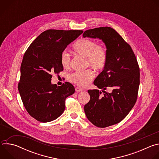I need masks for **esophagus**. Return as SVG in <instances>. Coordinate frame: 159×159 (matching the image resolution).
Masks as SVG:
<instances>
[{
  "mask_svg": "<svg viewBox=\"0 0 159 159\" xmlns=\"http://www.w3.org/2000/svg\"><path fill=\"white\" fill-rule=\"evenodd\" d=\"M75 91L76 92H82V91H83V89L77 87H75Z\"/></svg>",
  "mask_w": 159,
  "mask_h": 159,
  "instance_id": "esophagus-1",
  "label": "esophagus"
}]
</instances>
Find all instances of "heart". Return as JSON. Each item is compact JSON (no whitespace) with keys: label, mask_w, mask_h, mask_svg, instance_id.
<instances>
[{"label":"heart","mask_w":159,"mask_h":159,"mask_svg":"<svg viewBox=\"0 0 159 159\" xmlns=\"http://www.w3.org/2000/svg\"><path fill=\"white\" fill-rule=\"evenodd\" d=\"M72 50L75 53L85 58L86 66H90L96 70H101L106 65L107 53L105 48L98 45L94 41L87 39H81L73 45ZM70 57L65 52L61 55L60 61L64 68H68L70 65ZM94 77L93 70L88 69L84 72H74L69 76V80L74 84L84 87L89 85Z\"/></svg>","instance_id":"1"}]
</instances>
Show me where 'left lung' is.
I'll return each instance as SVG.
<instances>
[{
	"instance_id": "1",
	"label": "left lung",
	"mask_w": 159,
	"mask_h": 159,
	"mask_svg": "<svg viewBox=\"0 0 159 159\" xmlns=\"http://www.w3.org/2000/svg\"><path fill=\"white\" fill-rule=\"evenodd\" d=\"M99 39L106 48L107 61L94 84L98 89L88 90L90 99L84 106L87 119L105 128L121 121L134 106L140 85V69L129 45L114 30L101 27L85 31L83 38ZM107 88L112 90L105 91ZM102 92L104 96H100Z\"/></svg>"
}]
</instances>
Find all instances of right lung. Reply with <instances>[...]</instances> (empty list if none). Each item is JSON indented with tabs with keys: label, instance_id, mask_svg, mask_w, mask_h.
Here are the masks:
<instances>
[{
	"label": "right lung",
	"instance_id": "add662e5",
	"mask_svg": "<svg viewBox=\"0 0 159 159\" xmlns=\"http://www.w3.org/2000/svg\"><path fill=\"white\" fill-rule=\"evenodd\" d=\"M81 30H48L41 33L25 52L20 65L18 90L33 118L42 123L58 118L65 108V99L75 93L73 85L52 84V74L63 71L61 55L82 33Z\"/></svg>",
	"mask_w": 159,
	"mask_h": 159
}]
</instances>
